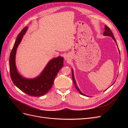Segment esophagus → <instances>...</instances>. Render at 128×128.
<instances>
[{
	"label": "esophagus",
	"mask_w": 128,
	"mask_h": 128,
	"mask_svg": "<svg viewBox=\"0 0 128 128\" xmlns=\"http://www.w3.org/2000/svg\"><path fill=\"white\" fill-rule=\"evenodd\" d=\"M65 59L66 60H68V59H69V57H68V56H65Z\"/></svg>",
	"instance_id": "obj_1"
}]
</instances>
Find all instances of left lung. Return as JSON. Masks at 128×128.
Segmentation results:
<instances>
[{"instance_id": "8db88e82", "label": "left lung", "mask_w": 128, "mask_h": 128, "mask_svg": "<svg viewBox=\"0 0 128 128\" xmlns=\"http://www.w3.org/2000/svg\"><path fill=\"white\" fill-rule=\"evenodd\" d=\"M103 34L104 36H110V37L111 38H112L113 39V40L115 41V42H116V45H117V46H118V44H117V42H116V40H115V38H114V35H113V33H112V32H111V30H110V29L108 28V27L107 26H104V34ZM118 51H119V49H118ZM119 52H120V51H119ZM72 80H73V82H74V85H75V88H76L77 89V90L79 92H80V94H81L82 95H83V96H86V94H83V93L80 91V90L79 89V88L77 87V84H76V80H75V77H74V71H73V69H72ZM115 83V82H114ZM113 83V84H114ZM112 84V85H113ZM109 87V88H110ZM106 89V90H107ZM106 90H104V91H106Z\"/></svg>"}]
</instances>
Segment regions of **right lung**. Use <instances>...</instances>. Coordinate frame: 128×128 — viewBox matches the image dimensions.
I'll list each match as a JSON object with an SVG mask.
<instances>
[{
	"label": "right lung",
	"mask_w": 128,
	"mask_h": 128,
	"mask_svg": "<svg viewBox=\"0 0 128 128\" xmlns=\"http://www.w3.org/2000/svg\"><path fill=\"white\" fill-rule=\"evenodd\" d=\"M28 29L26 26L18 34L10 56V71L11 79L15 86L26 94L40 96L48 93L53 86L58 72L64 66V58L60 56L50 60L40 74L34 78H27L18 72L15 57L18 46Z\"/></svg>",
	"instance_id": "add662e5"
}]
</instances>
